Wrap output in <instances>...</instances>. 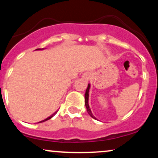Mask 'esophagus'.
<instances>
[{
	"label": "esophagus",
	"instance_id": "34e87169",
	"mask_svg": "<svg viewBox=\"0 0 158 158\" xmlns=\"http://www.w3.org/2000/svg\"><path fill=\"white\" fill-rule=\"evenodd\" d=\"M81 77H82V79H84L85 81H88L90 79V77H91V73H90V72L88 71L85 72V73L82 74Z\"/></svg>",
	"mask_w": 158,
	"mask_h": 158
}]
</instances>
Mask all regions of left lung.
I'll use <instances>...</instances> for the list:
<instances>
[{"label": "left lung", "instance_id": "8db88e82", "mask_svg": "<svg viewBox=\"0 0 158 158\" xmlns=\"http://www.w3.org/2000/svg\"><path fill=\"white\" fill-rule=\"evenodd\" d=\"M90 88V85L88 84V88H87L86 91H85V106H86L87 111H88V113L89 114V115L92 117V118L97 119V118H96V117L93 115V114H92L91 110H90V108L89 107V104H88V99H89V94L88 93H89Z\"/></svg>", "mask_w": 158, "mask_h": 158}]
</instances>
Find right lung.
Instances as JSON below:
<instances>
[{"mask_svg": "<svg viewBox=\"0 0 158 158\" xmlns=\"http://www.w3.org/2000/svg\"><path fill=\"white\" fill-rule=\"evenodd\" d=\"M44 50V48H42V49H36L35 50ZM58 112V110H56V111L55 112V113H53L52 114H51V115L50 116V117H48V118H46L45 119H44V120H42V121H40V122H39V123H43V122H44V121H47V120H48V119H51L52 117H53V116H55L56 115V114Z\"/></svg>", "mask_w": 158, "mask_h": 158, "instance_id": "right-lung-1", "label": "right lung"}]
</instances>
